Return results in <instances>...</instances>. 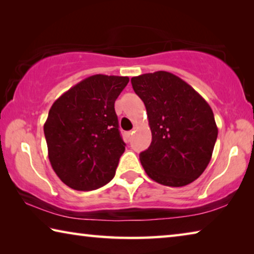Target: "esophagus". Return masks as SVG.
I'll list each match as a JSON object with an SVG mask.
<instances>
[{"mask_svg": "<svg viewBox=\"0 0 254 254\" xmlns=\"http://www.w3.org/2000/svg\"><path fill=\"white\" fill-rule=\"evenodd\" d=\"M132 134H133V131H130V132H127V137H128V139H131V136H132Z\"/></svg>", "mask_w": 254, "mask_h": 254, "instance_id": "esophagus-1", "label": "esophagus"}]
</instances>
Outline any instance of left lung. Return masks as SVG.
I'll return each mask as SVG.
<instances>
[{
    "label": "left lung",
    "instance_id": "left-lung-1",
    "mask_svg": "<svg viewBox=\"0 0 254 254\" xmlns=\"http://www.w3.org/2000/svg\"><path fill=\"white\" fill-rule=\"evenodd\" d=\"M147 109L152 141L140 153L150 178L165 186L182 187L204 173L217 139L213 111L190 85L168 71L131 78Z\"/></svg>",
    "mask_w": 254,
    "mask_h": 254
}]
</instances>
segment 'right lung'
<instances>
[{"mask_svg":"<svg viewBox=\"0 0 254 254\" xmlns=\"http://www.w3.org/2000/svg\"><path fill=\"white\" fill-rule=\"evenodd\" d=\"M128 77L94 75L55 101L44 126L51 167L75 190L111 182L126 150L114 103Z\"/></svg>","mask_w":254,"mask_h":254,"instance_id":"right-lung-1","label":"right lung"}]
</instances>
